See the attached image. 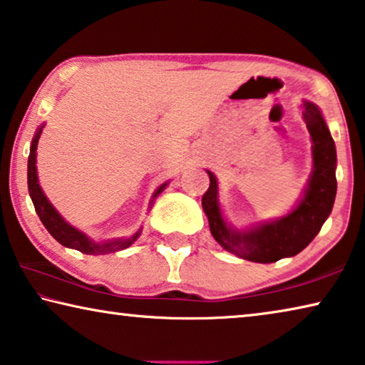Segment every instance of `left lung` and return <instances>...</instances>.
Returning a JSON list of instances; mask_svg holds the SVG:
<instances>
[{
  "label": "left lung",
  "instance_id": "obj_1",
  "mask_svg": "<svg viewBox=\"0 0 365 365\" xmlns=\"http://www.w3.org/2000/svg\"><path fill=\"white\" fill-rule=\"evenodd\" d=\"M302 118L312 140L314 169L307 187L292 211L274 221H263L247 229H235L225 221L219 205L217 178L211 170L210 188L201 205L210 221V230L224 250L255 263H274L297 255L320 232L331 214L336 196V146L327 121L314 102H302Z\"/></svg>",
  "mask_w": 365,
  "mask_h": 365
}]
</instances>
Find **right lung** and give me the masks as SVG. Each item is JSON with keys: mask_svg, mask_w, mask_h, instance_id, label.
<instances>
[{"mask_svg": "<svg viewBox=\"0 0 365 365\" xmlns=\"http://www.w3.org/2000/svg\"><path fill=\"white\" fill-rule=\"evenodd\" d=\"M45 125H40L36 135H34V140L31 144V153H29V160H27V187H29V195H31V200L34 206H36V211L38 214L40 221L45 225V229L48 230L51 237L56 242H60L63 247L74 248V250H79L86 253V255H106V253H113L118 250H125L128 248L133 242H136L138 237L141 235L143 227L136 230L131 237H121V239H112V240H103V242H96L92 240L89 235L81 232L79 229L74 227V225L65 221V217L61 216L60 212L55 210V206L50 203L47 196H45L42 187L38 183V175H37V144L38 138L42 135ZM169 182L162 183L160 187L155 190L153 195L151 203H149V210L154 203V200L164 192Z\"/></svg>", "mask_w": 365, "mask_h": 365, "instance_id": "add662e5", "label": "right lung"}]
</instances>
